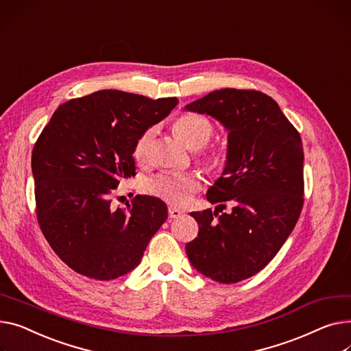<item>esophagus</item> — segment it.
I'll return each mask as SVG.
<instances>
[{
    "label": "esophagus",
    "instance_id": "esophagus-1",
    "mask_svg": "<svg viewBox=\"0 0 351 351\" xmlns=\"http://www.w3.org/2000/svg\"><path fill=\"white\" fill-rule=\"evenodd\" d=\"M168 215H169V219H179L182 216V212H180V210H178V208L169 207Z\"/></svg>",
    "mask_w": 351,
    "mask_h": 351
}]
</instances>
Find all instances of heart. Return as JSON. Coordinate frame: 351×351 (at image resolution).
Returning a JSON list of instances; mask_svg holds the SVG:
<instances>
[{"label": "heart", "instance_id": "1", "mask_svg": "<svg viewBox=\"0 0 351 351\" xmlns=\"http://www.w3.org/2000/svg\"><path fill=\"white\" fill-rule=\"evenodd\" d=\"M173 131L180 141L192 151H199L207 145L213 135V124L202 115L184 114L175 121ZM155 135V128H149L138 136L132 155L138 162H145ZM203 165L208 169H221L226 163V154L221 151H208L200 158ZM200 178L195 173L168 175L160 173L147 182V191L163 202L175 207L188 204L195 192L200 189Z\"/></svg>", "mask_w": 351, "mask_h": 351}]
</instances>
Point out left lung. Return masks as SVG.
<instances>
[{
    "label": "left lung",
    "instance_id": "obj_1",
    "mask_svg": "<svg viewBox=\"0 0 351 351\" xmlns=\"http://www.w3.org/2000/svg\"><path fill=\"white\" fill-rule=\"evenodd\" d=\"M184 110L212 115L228 131L226 167L206 193L217 207L191 213L199 234L186 254L197 272L236 284L260 272L296 226L303 206L300 135L276 101L256 90H216ZM226 201L232 213L219 215Z\"/></svg>",
    "mask_w": 351,
    "mask_h": 351
}]
</instances>
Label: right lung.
<instances>
[{
  "label": "right lung",
  "instance_id": "obj_1",
  "mask_svg": "<svg viewBox=\"0 0 351 351\" xmlns=\"http://www.w3.org/2000/svg\"><path fill=\"white\" fill-rule=\"evenodd\" d=\"M176 104V97L100 90L59 106L40 132L32 151L38 223L77 274L97 281L128 274L168 219L160 199L136 195L115 208L111 195L121 179L135 175L138 136Z\"/></svg>",
  "mask_w": 351,
  "mask_h": 351
}]
</instances>
